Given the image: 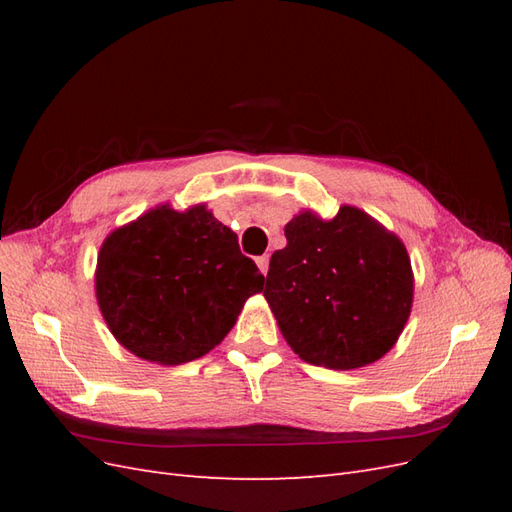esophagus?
Returning a JSON list of instances; mask_svg holds the SVG:
<instances>
[{
    "instance_id": "1",
    "label": "esophagus",
    "mask_w": 512,
    "mask_h": 512,
    "mask_svg": "<svg viewBox=\"0 0 512 512\" xmlns=\"http://www.w3.org/2000/svg\"><path fill=\"white\" fill-rule=\"evenodd\" d=\"M256 265H258V269L267 275V271H269V256H258L256 258Z\"/></svg>"
}]
</instances>
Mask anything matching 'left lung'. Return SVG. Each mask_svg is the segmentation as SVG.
Listing matches in <instances>:
<instances>
[{"instance_id":"left-lung-1","label":"left lung","mask_w":512,"mask_h":512,"mask_svg":"<svg viewBox=\"0 0 512 512\" xmlns=\"http://www.w3.org/2000/svg\"><path fill=\"white\" fill-rule=\"evenodd\" d=\"M271 256L265 299L303 361L356 369L389 352L412 307L404 243L356 207L331 220L305 211Z\"/></svg>"}]
</instances>
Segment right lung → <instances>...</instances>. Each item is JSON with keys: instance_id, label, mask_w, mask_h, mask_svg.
Instances as JSON below:
<instances>
[{"instance_id": "add662e5", "label": "right lung", "mask_w": 512, "mask_h": 512, "mask_svg": "<svg viewBox=\"0 0 512 512\" xmlns=\"http://www.w3.org/2000/svg\"><path fill=\"white\" fill-rule=\"evenodd\" d=\"M262 275L237 235L203 207L151 209L106 237L96 271L100 312L145 361L181 365L218 346Z\"/></svg>"}]
</instances>
